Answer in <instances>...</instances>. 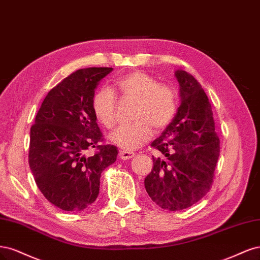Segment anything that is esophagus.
<instances>
[{"label":"esophagus","instance_id":"1","mask_svg":"<svg viewBox=\"0 0 260 260\" xmlns=\"http://www.w3.org/2000/svg\"><path fill=\"white\" fill-rule=\"evenodd\" d=\"M134 155H135V153L132 151H126V150H122V151H120L119 153L121 160H129V158L134 157Z\"/></svg>","mask_w":260,"mask_h":260}]
</instances>
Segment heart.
I'll use <instances>...</instances> for the list:
<instances>
[{
  "label": "heart",
  "mask_w": 260,
  "mask_h": 260,
  "mask_svg": "<svg viewBox=\"0 0 260 260\" xmlns=\"http://www.w3.org/2000/svg\"><path fill=\"white\" fill-rule=\"evenodd\" d=\"M115 90L126 99L135 100L131 124L115 129L109 139L114 145L134 150L141 147L151 136V128L161 132L174 120L178 108L177 91L170 85L160 84L144 71H133L114 81ZM116 98L110 88H99L91 99V110L96 120L107 128L115 125Z\"/></svg>",
  "instance_id": "obj_1"
}]
</instances>
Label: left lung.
<instances>
[{"label": "left lung", "mask_w": 260, "mask_h": 260, "mask_svg": "<svg viewBox=\"0 0 260 260\" xmlns=\"http://www.w3.org/2000/svg\"><path fill=\"white\" fill-rule=\"evenodd\" d=\"M180 106L162 135L152 141L162 156L154 157L145 179L153 202L169 211H180L202 199L213 183L220 152L211 103L200 83L183 70L175 71Z\"/></svg>", "instance_id": "1"}]
</instances>
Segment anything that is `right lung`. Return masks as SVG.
<instances>
[{
    "mask_svg": "<svg viewBox=\"0 0 260 260\" xmlns=\"http://www.w3.org/2000/svg\"><path fill=\"white\" fill-rule=\"evenodd\" d=\"M112 68L80 69L48 91L30 129L29 165L37 186L53 205L79 212L99 194L103 171L118 149L100 145L103 134L91 110L99 82ZM89 147L98 152L88 157Z\"/></svg>",
    "mask_w": 260,
    "mask_h": 260,
    "instance_id": "right-lung-1",
    "label": "right lung"
}]
</instances>
